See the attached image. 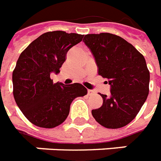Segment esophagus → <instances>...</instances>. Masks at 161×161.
Listing matches in <instances>:
<instances>
[{
	"instance_id": "obj_1",
	"label": "esophagus",
	"mask_w": 161,
	"mask_h": 161,
	"mask_svg": "<svg viewBox=\"0 0 161 161\" xmlns=\"http://www.w3.org/2000/svg\"><path fill=\"white\" fill-rule=\"evenodd\" d=\"M94 94V90H91V89H88V95H93Z\"/></svg>"
}]
</instances>
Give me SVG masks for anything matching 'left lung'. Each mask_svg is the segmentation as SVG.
Wrapping results in <instances>:
<instances>
[{"label":"left lung","instance_id":"1","mask_svg":"<svg viewBox=\"0 0 161 161\" xmlns=\"http://www.w3.org/2000/svg\"><path fill=\"white\" fill-rule=\"evenodd\" d=\"M98 73L107 78L110 96L100 94L102 106L92 110L95 121L106 128L125 127L136 117L149 94V71L145 59L121 37L109 33L86 34Z\"/></svg>","mask_w":161,"mask_h":161}]
</instances>
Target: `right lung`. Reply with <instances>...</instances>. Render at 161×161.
<instances>
[{"mask_svg":"<svg viewBox=\"0 0 161 161\" xmlns=\"http://www.w3.org/2000/svg\"><path fill=\"white\" fill-rule=\"evenodd\" d=\"M83 34L47 32L34 40L18 58L12 72L13 96L31 123L53 128L67 119L70 105L88 91L81 83H54L51 72H60L67 51L82 41Z\"/></svg>","mask_w":161,"mask_h":161,"instance_id":"1","label":"right lung"}]
</instances>
